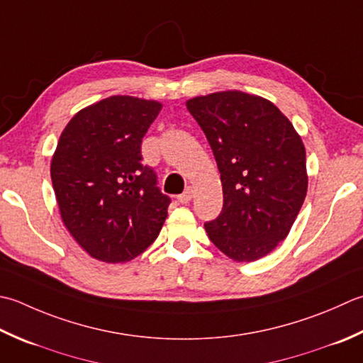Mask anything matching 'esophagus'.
Masks as SVG:
<instances>
[{"instance_id": "esophagus-1", "label": "esophagus", "mask_w": 363, "mask_h": 363, "mask_svg": "<svg viewBox=\"0 0 363 363\" xmlns=\"http://www.w3.org/2000/svg\"><path fill=\"white\" fill-rule=\"evenodd\" d=\"M191 196H194V189H191V187H187V189H186V191H184L182 195L177 196V201H179L181 204H189V203H190V200H191Z\"/></svg>"}]
</instances>
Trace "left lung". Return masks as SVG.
Wrapping results in <instances>:
<instances>
[{
    "mask_svg": "<svg viewBox=\"0 0 363 363\" xmlns=\"http://www.w3.org/2000/svg\"><path fill=\"white\" fill-rule=\"evenodd\" d=\"M186 105L222 179L223 209L204 225L209 239L233 261L266 257L286 239L307 195L301 135L271 101L244 91L191 97Z\"/></svg>",
    "mask_w": 363,
    "mask_h": 363,
    "instance_id": "1",
    "label": "left lung"
}]
</instances>
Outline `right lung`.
I'll list each match as a JSON object with an SVG mask.
<instances>
[{
    "label": "right lung",
    "instance_id": "1",
    "mask_svg": "<svg viewBox=\"0 0 363 363\" xmlns=\"http://www.w3.org/2000/svg\"><path fill=\"white\" fill-rule=\"evenodd\" d=\"M162 104L110 96L84 106L60 137L50 163L64 226L97 261L127 262L159 236L169 198L141 163V140Z\"/></svg>",
    "mask_w": 363,
    "mask_h": 363
}]
</instances>
